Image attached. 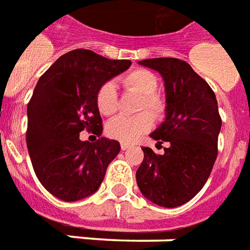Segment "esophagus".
Segmentation results:
<instances>
[{
  "label": "esophagus",
  "mask_w": 250,
  "mask_h": 250,
  "mask_svg": "<svg viewBox=\"0 0 250 250\" xmlns=\"http://www.w3.org/2000/svg\"><path fill=\"white\" fill-rule=\"evenodd\" d=\"M120 147H122V150H127V149L131 147V145H128V144H120Z\"/></svg>",
  "instance_id": "esophagus-1"
}]
</instances>
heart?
I'll use <instances>...</instances> for the list:
<instances>
[{"mask_svg": "<svg viewBox=\"0 0 250 250\" xmlns=\"http://www.w3.org/2000/svg\"><path fill=\"white\" fill-rule=\"evenodd\" d=\"M123 86L128 91L141 96L137 116H118L108 122L105 127L108 137L120 142H132L153 127V118L161 119L166 113V101L157 94L159 79L152 71L137 68L123 78ZM96 106L104 116H112L119 109V97L112 82L103 83L96 93ZM145 110L149 112V114Z\"/></svg>", "mask_w": 250, "mask_h": 250, "instance_id": "b5f03b06", "label": "heart"}]
</instances>
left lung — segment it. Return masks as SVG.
<instances>
[{"label":"left lung","mask_w":250,"mask_h":250,"mask_svg":"<svg viewBox=\"0 0 250 250\" xmlns=\"http://www.w3.org/2000/svg\"><path fill=\"white\" fill-rule=\"evenodd\" d=\"M141 65L157 71L166 87V120L150 137L164 153L142 147L144 160L137 183L149 201L175 208L190 201L209 178L218 156L222 127L213 90L186 61L172 57L147 59Z\"/></svg>","instance_id":"8db88e82"}]
</instances>
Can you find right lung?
<instances>
[{
  "label": "right lung",
  "instance_id": "right-lung-1",
  "mask_svg": "<svg viewBox=\"0 0 250 250\" xmlns=\"http://www.w3.org/2000/svg\"><path fill=\"white\" fill-rule=\"evenodd\" d=\"M130 65V60H109L75 49L40 78L27 105L25 141L38 181L54 197L78 201L100 188L120 144L102 137L90 144L80 141L79 132L87 129L101 136L97 90Z\"/></svg>",
  "mask_w": 250,
  "mask_h": 250
}]
</instances>
